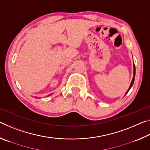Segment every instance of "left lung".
Segmentation results:
<instances>
[{
    "label": "left lung",
    "mask_w": 150,
    "mask_h": 150,
    "mask_svg": "<svg viewBox=\"0 0 150 150\" xmlns=\"http://www.w3.org/2000/svg\"><path fill=\"white\" fill-rule=\"evenodd\" d=\"M135 74H136V67H135V65H134V77H133V79H132V83H131V84H130V87H129L128 90L127 91V92L126 93V95L128 93V91H129V90L130 89V88L132 87V85L134 84V79H135Z\"/></svg>",
    "instance_id": "8db88e82"
}]
</instances>
